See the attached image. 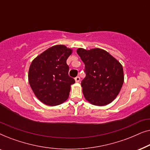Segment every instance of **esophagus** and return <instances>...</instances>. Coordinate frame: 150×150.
<instances>
[{"mask_svg": "<svg viewBox=\"0 0 150 150\" xmlns=\"http://www.w3.org/2000/svg\"><path fill=\"white\" fill-rule=\"evenodd\" d=\"M80 80H81V78H80L79 76H76V77L75 78V81H76V83H79Z\"/></svg>", "mask_w": 150, "mask_h": 150, "instance_id": "1", "label": "esophagus"}]
</instances>
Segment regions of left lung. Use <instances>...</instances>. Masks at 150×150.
Instances as JSON below:
<instances>
[{"instance_id":"obj_1","label":"left lung","mask_w":150,"mask_h":150,"mask_svg":"<svg viewBox=\"0 0 150 150\" xmlns=\"http://www.w3.org/2000/svg\"><path fill=\"white\" fill-rule=\"evenodd\" d=\"M77 53L85 63L86 76L81 81V86L85 99L96 106L110 104L117 96L124 83L122 64L100 48H79Z\"/></svg>"}]
</instances>
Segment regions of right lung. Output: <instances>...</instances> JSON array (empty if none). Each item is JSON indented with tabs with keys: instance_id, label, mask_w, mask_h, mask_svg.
<instances>
[{
	"instance_id": "1",
	"label": "right lung",
	"mask_w": 150,
	"mask_h": 150,
	"mask_svg": "<svg viewBox=\"0 0 150 150\" xmlns=\"http://www.w3.org/2000/svg\"><path fill=\"white\" fill-rule=\"evenodd\" d=\"M72 50L64 45L47 49L32 61L28 70V82L35 95L48 106L62 104L69 97L74 79L68 75L66 61Z\"/></svg>"
}]
</instances>
